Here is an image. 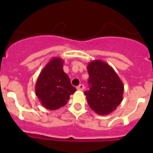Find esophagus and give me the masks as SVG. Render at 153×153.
I'll return each mask as SVG.
<instances>
[{
	"instance_id": "esophagus-1",
	"label": "esophagus",
	"mask_w": 153,
	"mask_h": 153,
	"mask_svg": "<svg viewBox=\"0 0 153 153\" xmlns=\"http://www.w3.org/2000/svg\"><path fill=\"white\" fill-rule=\"evenodd\" d=\"M77 89H78V90H84V84H80L79 86H77Z\"/></svg>"
}]
</instances>
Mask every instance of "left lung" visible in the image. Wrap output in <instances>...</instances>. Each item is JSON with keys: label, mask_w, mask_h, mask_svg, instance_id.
I'll return each instance as SVG.
<instances>
[{"label": "left lung", "mask_w": 153, "mask_h": 153, "mask_svg": "<svg viewBox=\"0 0 153 153\" xmlns=\"http://www.w3.org/2000/svg\"><path fill=\"white\" fill-rule=\"evenodd\" d=\"M87 71L90 87L84 95L88 104L98 115H109L122 101L124 84L112 67L101 60L89 63Z\"/></svg>", "instance_id": "left-lung-1"}]
</instances>
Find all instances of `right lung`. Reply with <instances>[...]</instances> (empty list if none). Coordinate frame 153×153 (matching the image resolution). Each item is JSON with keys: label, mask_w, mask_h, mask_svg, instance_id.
Masks as SVG:
<instances>
[{"label": "right lung", "mask_w": 153, "mask_h": 153, "mask_svg": "<svg viewBox=\"0 0 153 153\" xmlns=\"http://www.w3.org/2000/svg\"><path fill=\"white\" fill-rule=\"evenodd\" d=\"M64 61L60 58H52L40 73L35 84V94L41 105L55 110L67 104L70 95L76 91L64 72Z\"/></svg>", "instance_id": "add662e5"}]
</instances>
